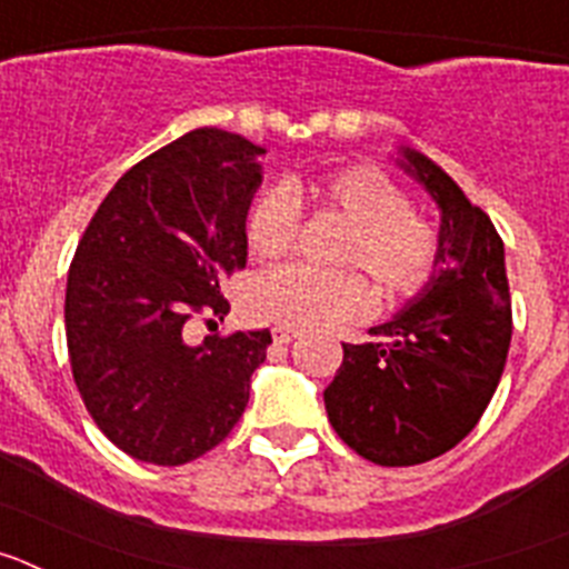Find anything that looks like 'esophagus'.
Instances as JSON below:
<instances>
[{
  "label": "esophagus",
  "mask_w": 569,
  "mask_h": 569,
  "mask_svg": "<svg viewBox=\"0 0 569 569\" xmlns=\"http://www.w3.org/2000/svg\"><path fill=\"white\" fill-rule=\"evenodd\" d=\"M296 336H299V330L293 328H273V341H279V345H290Z\"/></svg>",
  "instance_id": "34e87169"
}]
</instances>
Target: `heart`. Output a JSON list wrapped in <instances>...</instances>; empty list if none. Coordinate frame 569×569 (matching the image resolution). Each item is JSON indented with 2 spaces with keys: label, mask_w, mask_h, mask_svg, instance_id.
Segmentation results:
<instances>
[{
  "label": "heart",
  "mask_w": 569,
  "mask_h": 569,
  "mask_svg": "<svg viewBox=\"0 0 569 569\" xmlns=\"http://www.w3.org/2000/svg\"><path fill=\"white\" fill-rule=\"evenodd\" d=\"M347 222L333 250V264L353 268L373 281L385 301L419 293L433 273L436 233L413 213L405 190L381 170L353 164L330 170L313 182H290L256 196L244 219V239L259 259H279L299 236V202ZM253 319L279 328L310 330L353 321L370 310V290L356 273H321L288 264L256 276L244 293Z\"/></svg>",
  "instance_id": "b5f03b06"
}]
</instances>
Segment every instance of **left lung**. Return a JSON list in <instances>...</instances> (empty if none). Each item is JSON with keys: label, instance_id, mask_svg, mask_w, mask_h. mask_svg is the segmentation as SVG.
Instances as JSON below:
<instances>
[{"label": "left lung", "instance_id": "left-lung-1", "mask_svg": "<svg viewBox=\"0 0 569 569\" xmlns=\"http://www.w3.org/2000/svg\"><path fill=\"white\" fill-rule=\"evenodd\" d=\"M396 162L433 196L439 244L433 273L365 345H341L325 390L339 439L367 461L410 467L453 450L490 405L512 336L505 241L490 216L425 153Z\"/></svg>", "mask_w": 569, "mask_h": 569}]
</instances>
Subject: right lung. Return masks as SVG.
Here are the masks:
<instances>
[{"mask_svg":"<svg viewBox=\"0 0 569 569\" xmlns=\"http://www.w3.org/2000/svg\"><path fill=\"white\" fill-rule=\"evenodd\" d=\"M264 153L239 133L190 130L133 164L79 241L64 293L70 370L99 430L133 459H199L248 407L270 330L190 345L184 328L196 313L228 316L219 281L248 261Z\"/></svg>","mask_w":569,"mask_h":569,"instance_id":"1","label":"right lung"}]
</instances>
